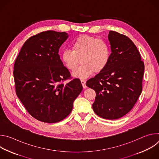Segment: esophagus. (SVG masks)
I'll list each match as a JSON object with an SVG mask.
<instances>
[{
	"label": "esophagus",
	"mask_w": 159,
	"mask_h": 159,
	"mask_svg": "<svg viewBox=\"0 0 159 159\" xmlns=\"http://www.w3.org/2000/svg\"><path fill=\"white\" fill-rule=\"evenodd\" d=\"M80 82H81V83H82V86H83V87L84 88V89H85V88H87V85H86V84H85V81L84 80H80Z\"/></svg>",
	"instance_id": "1"
}]
</instances>
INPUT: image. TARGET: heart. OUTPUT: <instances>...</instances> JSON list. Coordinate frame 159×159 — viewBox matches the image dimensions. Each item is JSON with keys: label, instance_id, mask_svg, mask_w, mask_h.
I'll return each mask as SVG.
<instances>
[{"label": "heart", "instance_id": "obj_1", "mask_svg": "<svg viewBox=\"0 0 159 159\" xmlns=\"http://www.w3.org/2000/svg\"><path fill=\"white\" fill-rule=\"evenodd\" d=\"M111 56L108 44L102 39L83 34L75 38L72 43V50H64L60 60L68 70H75L80 63L82 65L73 75L85 79L94 72H102L107 65Z\"/></svg>", "mask_w": 159, "mask_h": 159}]
</instances>
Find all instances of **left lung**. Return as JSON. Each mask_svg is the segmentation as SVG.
I'll return each mask as SVG.
<instances>
[{"mask_svg": "<svg viewBox=\"0 0 159 159\" xmlns=\"http://www.w3.org/2000/svg\"><path fill=\"white\" fill-rule=\"evenodd\" d=\"M111 53L105 69L86 85L96 96L93 108L107 120L119 119L131 111L142 91L144 63L137 47L126 36L114 31L108 34Z\"/></svg>", "mask_w": 159, "mask_h": 159, "instance_id": "8db88e82", "label": "left lung"}]
</instances>
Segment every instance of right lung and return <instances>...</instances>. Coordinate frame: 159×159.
Listing matches in <instances>:
<instances>
[{"label": "right lung", "instance_id": "obj_1", "mask_svg": "<svg viewBox=\"0 0 159 159\" xmlns=\"http://www.w3.org/2000/svg\"><path fill=\"white\" fill-rule=\"evenodd\" d=\"M69 35L47 31L30 37L14 63L16 93L35 119L48 123L69 116L73 102L82 90L79 79H72L63 65L59 48ZM66 80H71L66 84Z\"/></svg>", "mask_w": 159, "mask_h": 159}]
</instances>
